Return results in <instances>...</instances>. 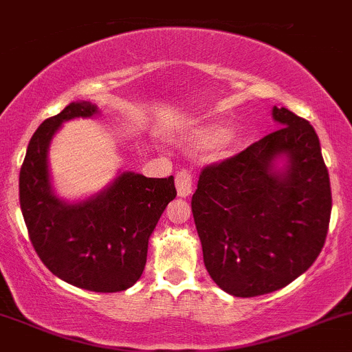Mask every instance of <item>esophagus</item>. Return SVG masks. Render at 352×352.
Listing matches in <instances>:
<instances>
[{"label":"esophagus","instance_id":"obj_1","mask_svg":"<svg viewBox=\"0 0 352 352\" xmlns=\"http://www.w3.org/2000/svg\"><path fill=\"white\" fill-rule=\"evenodd\" d=\"M175 186L179 197H188L194 192V180H192V175L187 170H182V172L177 173Z\"/></svg>","mask_w":352,"mask_h":352}]
</instances>
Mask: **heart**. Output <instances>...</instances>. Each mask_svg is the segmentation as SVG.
<instances>
[{"label": "heart", "mask_w": 352, "mask_h": 352, "mask_svg": "<svg viewBox=\"0 0 352 352\" xmlns=\"http://www.w3.org/2000/svg\"><path fill=\"white\" fill-rule=\"evenodd\" d=\"M239 140L241 136L236 129H226L219 123H206L184 133L182 145L190 151H206L216 148L219 157H228Z\"/></svg>", "instance_id": "1"}]
</instances>
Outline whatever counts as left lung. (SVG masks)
Segmentation results:
<instances>
[{
    "label": "left lung",
    "instance_id": "1",
    "mask_svg": "<svg viewBox=\"0 0 352 352\" xmlns=\"http://www.w3.org/2000/svg\"><path fill=\"white\" fill-rule=\"evenodd\" d=\"M282 128L206 166L192 195L204 265L224 292L256 297L287 287L322 250L332 195L319 136L273 106Z\"/></svg>",
    "mask_w": 352,
    "mask_h": 352
}]
</instances>
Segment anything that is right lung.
Instances as JSON below:
<instances>
[{
    "instance_id": "add662e5",
    "label": "right lung",
    "mask_w": 352,
    "mask_h": 352,
    "mask_svg": "<svg viewBox=\"0 0 352 352\" xmlns=\"http://www.w3.org/2000/svg\"><path fill=\"white\" fill-rule=\"evenodd\" d=\"M98 114L92 102L76 101L40 124L20 170V206L33 248L55 276L84 290L113 294L140 280L151 232L177 190L172 175L146 179L120 170L89 197H58L49 168L52 140L65 121Z\"/></svg>"
}]
</instances>
